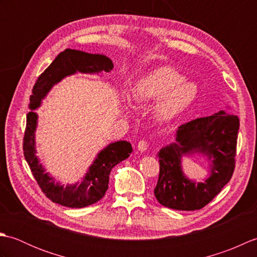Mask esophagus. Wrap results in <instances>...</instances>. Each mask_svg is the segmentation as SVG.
I'll list each match as a JSON object with an SVG mask.
<instances>
[{"label": "esophagus", "mask_w": 257, "mask_h": 257, "mask_svg": "<svg viewBox=\"0 0 257 257\" xmlns=\"http://www.w3.org/2000/svg\"><path fill=\"white\" fill-rule=\"evenodd\" d=\"M137 148L139 151L144 152L147 150V148H148V143H147L146 140H140L137 145Z\"/></svg>", "instance_id": "obj_1"}]
</instances>
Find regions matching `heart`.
<instances>
[{
  "label": "heart",
  "instance_id": "1",
  "mask_svg": "<svg viewBox=\"0 0 257 257\" xmlns=\"http://www.w3.org/2000/svg\"><path fill=\"white\" fill-rule=\"evenodd\" d=\"M198 86L171 67L151 70L136 81L132 97L137 102L157 100L155 113L158 119L170 120L192 105L198 96Z\"/></svg>",
  "mask_w": 257,
  "mask_h": 257
}]
</instances>
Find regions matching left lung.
<instances>
[{"mask_svg":"<svg viewBox=\"0 0 257 257\" xmlns=\"http://www.w3.org/2000/svg\"><path fill=\"white\" fill-rule=\"evenodd\" d=\"M238 128V117L225 110L180 125L177 143L158 152L160 172L155 195L159 203L180 211L200 210L210 203L232 178ZM195 152L212 162L211 174L204 183L191 182L182 171L181 157Z\"/></svg>","mask_w":257,"mask_h":257,"instance_id":"8db88e82","label":"left lung"}]
</instances>
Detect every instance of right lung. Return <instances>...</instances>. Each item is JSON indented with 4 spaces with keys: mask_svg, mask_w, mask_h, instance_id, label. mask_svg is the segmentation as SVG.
Masks as SVG:
<instances>
[{
    "mask_svg": "<svg viewBox=\"0 0 257 257\" xmlns=\"http://www.w3.org/2000/svg\"><path fill=\"white\" fill-rule=\"evenodd\" d=\"M113 68L111 59L100 54H89L67 48L59 53L53 63L43 72L33 87L30 97L31 111L26 116V128L23 139L25 160L43 192L51 201L67 207H85L96 203L103 198L108 189L109 174L119 162L127 159L133 151L127 141H116L97 155L96 160L89 167L81 183L72 185L59 184L45 172L38 161L35 150V129L37 114L34 109L40 107L41 101L52 87L66 76L77 72L98 74L110 72Z\"/></svg>",
    "mask_w": 257,
    "mask_h": 257,
    "instance_id": "obj_1",
    "label": "right lung"
}]
</instances>
